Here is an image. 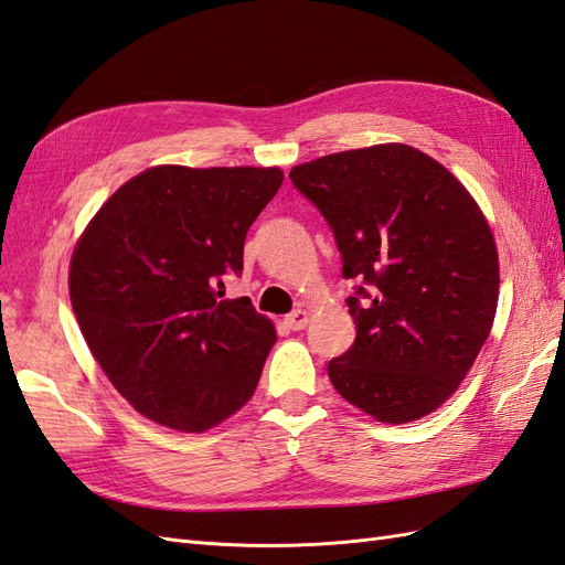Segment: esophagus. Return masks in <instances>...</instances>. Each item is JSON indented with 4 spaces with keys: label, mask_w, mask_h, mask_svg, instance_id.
Here are the masks:
<instances>
[{
    "label": "esophagus",
    "mask_w": 565,
    "mask_h": 565,
    "mask_svg": "<svg viewBox=\"0 0 565 565\" xmlns=\"http://www.w3.org/2000/svg\"><path fill=\"white\" fill-rule=\"evenodd\" d=\"M285 323H287L289 330H301L303 326L309 323V313L303 311V309H297V311H292V313L285 318Z\"/></svg>",
    "instance_id": "esophagus-1"
}]
</instances>
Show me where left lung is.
I'll return each mask as SVG.
<instances>
[{
  "instance_id": "8db88e82",
  "label": "left lung",
  "mask_w": 565,
  "mask_h": 565,
  "mask_svg": "<svg viewBox=\"0 0 565 565\" xmlns=\"http://www.w3.org/2000/svg\"><path fill=\"white\" fill-rule=\"evenodd\" d=\"M323 213L356 278V340L328 363L332 387L380 423L433 414L476 363L497 313L499 256L480 206L408 145L338 151L289 171Z\"/></svg>"
}]
</instances>
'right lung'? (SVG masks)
<instances>
[{"mask_svg": "<svg viewBox=\"0 0 565 565\" xmlns=\"http://www.w3.org/2000/svg\"><path fill=\"white\" fill-rule=\"evenodd\" d=\"M280 185V169L154 166L81 235L75 318L111 385L149 420L204 433L252 399L276 328L247 297L218 295Z\"/></svg>", "mask_w": 565, "mask_h": 565, "instance_id": "add662e5", "label": "right lung"}]
</instances>
